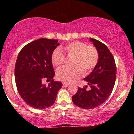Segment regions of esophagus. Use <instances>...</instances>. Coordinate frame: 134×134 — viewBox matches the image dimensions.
<instances>
[{
  "label": "esophagus",
  "instance_id": "obj_1",
  "mask_svg": "<svg viewBox=\"0 0 134 134\" xmlns=\"http://www.w3.org/2000/svg\"><path fill=\"white\" fill-rule=\"evenodd\" d=\"M63 84L64 86H65V87H68V86L69 85V84L67 83H63Z\"/></svg>",
  "mask_w": 134,
  "mask_h": 134
}]
</instances>
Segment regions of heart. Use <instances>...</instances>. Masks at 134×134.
<instances>
[{
	"label": "heart",
	"instance_id": "b5f03b06",
	"mask_svg": "<svg viewBox=\"0 0 134 134\" xmlns=\"http://www.w3.org/2000/svg\"><path fill=\"white\" fill-rule=\"evenodd\" d=\"M68 57H73L71 68L63 67L57 71V77L60 81L71 83L83 75L90 72L99 61L98 49L82 41H73L61 47ZM52 65L59 66L65 62V57L59 49L53 52L51 57Z\"/></svg>",
	"mask_w": 134,
	"mask_h": 134
}]
</instances>
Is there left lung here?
I'll list each match as a JSON object with an SVG mask.
<instances>
[{
  "mask_svg": "<svg viewBox=\"0 0 134 134\" xmlns=\"http://www.w3.org/2000/svg\"><path fill=\"white\" fill-rule=\"evenodd\" d=\"M98 49L99 61L92 72L84 79L91 89L78 87L77 92L72 97L75 105L83 109H91L103 104L111 94L114 87L116 76L115 59L107 46L95 40L90 38Z\"/></svg>",
  "mask_w": 134,
  "mask_h": 134,
  "instance_id": "left-lung-1",
  "label": "left lung"
}]
</instances>
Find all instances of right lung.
Wrapping results in <instances>:
<instances>
[{
    "instance_id": "1",
    "label": "right lung",
    "mask_w": 134,
    "mask_h": 134,
    "mask_svg": "<svg viewBox=\"0 0 134 134\" xmlns=\"http://www.w3.org/2000/svg\"><path fill=\"white\" fill-rule=\"evenodd\" d=\"M58 40L40 38L25 45L18 54L14 68L16 87L22 99L35 109H45L55 101L61 82L53 79L52 54L59 45ZM51 80L48 86L42 83Z\"/></svg>"
}]
</instances>
